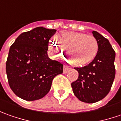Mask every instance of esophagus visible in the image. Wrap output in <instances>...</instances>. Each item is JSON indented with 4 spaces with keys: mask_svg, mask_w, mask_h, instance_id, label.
I'll return each instance as SVG.
<instances>
[{
    "mask_svg": "<svg viewBox=\"0 0 121 121\" xmlns=\"http://www.w3.org/2000/svg\"><path fill=\"white\" fill-rule=\"evenodd\" d=\"M69 68V66L67 65H64V73H67V72H68Z\"/></svg>",
    "mask_w": 121,
    "mask_h": 121,
    "instance_id": "1",
    "label": "esophagus"
}]
</instances>
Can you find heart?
Listing matches in <instances>:
<instances>
[{"mask_svg":"<svg viewBox=\"0 0 121 121\" xmlns=\"http://www.w3.org/2000/svg\"><path fill=\"white\" fill-rule=\"evenodd\" d=\"M49 49L56 57L64 56L68 49L69 57L74 64L83 65L90 63L96 56L98 43L94 36L83 33L65 32L53 39Z\"/></svg>","mask_w":121,"mask_h":121,"instance_id":"1","label":"heart"}]
</instances>
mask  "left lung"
Listing matches in <instances>:
<instances>
[{
	"label": "left lung",
	"instance_id": "obj_1",
	"mask_svg": "<svg viewBox=\"0 0 121 121\" xmlns=\"http://www.w3.org/2000/svg\"><path fill=\"white\" fill-rule=\"evenodd\" d=\"M98 43L96 56L89 64L75 68L77 80L72 83L74 95L82 102L94 103L110 92L115 77V52L108 40L98 32H92Z\"/></svg>",
	"mask_w": 121,
	"mask_h": 121
}]
</instances>
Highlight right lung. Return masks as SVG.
<instances>
[{"mask_svg":"<svg viewBox=\"0 0 121 121\" xmlns=\"http://www.w3.org/2000/svg\"><path fill=\"white\" fill-rule=\"evenodd\" d=\"M56 29L36 27L21 33L11 46L6 64L10 88L19 98L33 101L44 97L63 64L48 56L49 41Z\"/></svg>","mask_w":121,"mask_h":121,"instance_id":"1","label":"right lung"}]
</instances>
